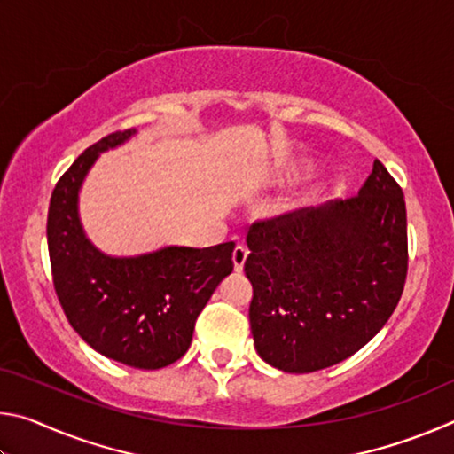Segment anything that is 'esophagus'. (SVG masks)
<instances>
[{
    "instance_id": "34e87169",
    "label": "esophagus",
    "mask_w": 454,
    "mask_h": 454,
    "mask_svg": "<svg viewBox=\"0 0 454 454\" xmlns=\"http://www.w3.org/2000/svg\"><path fill=\"white\" fill-rule=\"evenodd\" d=\"M248 248H246V246H236L234 248V254H232V262H234V270L236 272H242V268H244V262H246V258H248Z\"/></svg>"
}]
</instances>
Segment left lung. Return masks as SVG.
<instances>
[{"instance_id":"obj_1","label":"left lung","mask_w":454,"mask_h":454,"mask_svg":"<svg viewBox=\"0 0 454 454\" xmlns=\"http://www.w3.org/2000/svg\"><path fill=\"white\" fill-rule=\"evenodd\" d=\"M246 244L258 356L284 372L322 371L372 340L401 301L403 190L374 160L358 196L256 222Z\"/></svg>"}]
</instances>
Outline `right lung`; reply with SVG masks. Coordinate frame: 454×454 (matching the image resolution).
Segmentation results:
<instances>
[{
	"mask_svg": "<svg viewBox=\"0 0 454 454\" xmlns=\"http://www.w3.org/2000/svg\"><path fill=\"white\" fill-rule=\"evenodd\" d=\"M132 136L136 129L102 137L61 176L50 200L48 248L53 286L75 333L116 363L156 371L186 355L198 314L232 272L234 242L112 256L90 240L80 220L82 184L99 153Z\"/></svg>",
	"mask_w": 454,
	"mask_h": 454,
	"instance_id": "obj_1",
	"label": "right lung"
}]
</instances>
